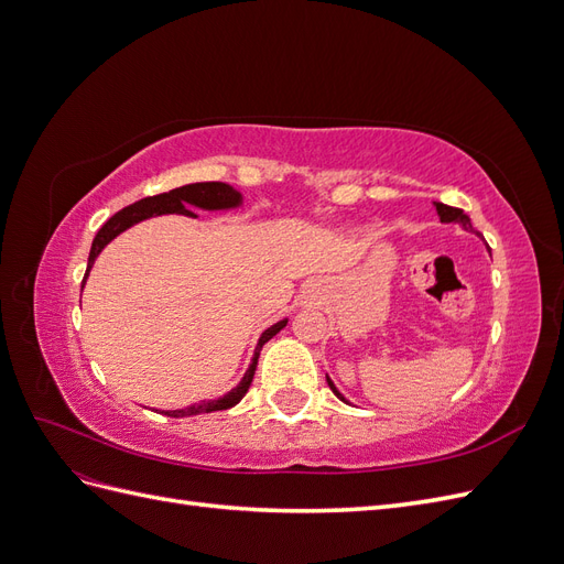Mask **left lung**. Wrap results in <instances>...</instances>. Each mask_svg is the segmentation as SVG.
<instances>
[{
    "mask_svg": "<svg viewBox=\"0 0 564 564\" xmlns=\"http://www.w3.org/2000/svg\"><path fill=\"white\" fill-rule=\"evenodd\" d=\"M433 207H435V212H437V216H440L442 224H456V226L464 228L466 232H473V235H477V237H482L480 232H477V230L473 228V224H470V216H468V214H464V209L449 207V204H442V202H433ZM327 383H329V388L334 390V395H336L340 402L350 404V402H348L344 395H340V390L334 386V381H332L329 377H327Z\"/></svg>",
    "mask_w": 564,
    "mask_h": 564,
    "instance_id": "obj_1",
    "label": "left lung"
}]
</instances>
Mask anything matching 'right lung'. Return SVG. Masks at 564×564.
Here are the masks:
<instances>
[{
  "label": "right lung",
  "mask_w": 564,
  "mask_h": 564,
  "mask_svg": "<svg viewBox=\"0 0 564 564\" xmlns=\"http://www.w3.org/2000/svg\"><path fill=\"white\" fill-rule=\"evenodd\" d=\"M242 202H245L242 193L235 191L232 185L220 183V181H202V183H187V185L174 187V191H169V193H162V195H155V197H145V199H139V202L129 204V207H124L122 212H117L115 216H110L106 224L100 226V230L96 232L94 242H91V251H89L87 272H84L82 289H84V284H87L89 270L94 268V261L98 259V253L104 251L115 240L117 235H122L131 226L141 224V220L152 218V216H162V214H181V216H187V218H197V214L193 209H202V212H230V209H240ZM286 322H289V317L278 319L275 324H270V327L259 336V344H256L251 365L245 371L242 381L237 383L230 392H226L224 398H218V400H199V402H195L191 406H183V409H166V412H162V414L181 419V416L220 412V409L235 406L237 402H240L247 395V390H249L251 379H253V371H256V362H259V355H261L263 346L268 344L272 336L280 334L286 327Z\"/></svg>",
  "instance_id": "add662e5"
}]
</instances>
